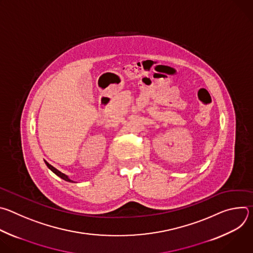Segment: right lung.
<instances>
[{
  "mask_svg": "<svg viewBox=\"0 0 253 253\" xmlns=\"http://www.w3.org/2000/svg\"><path fill=\"white\" fill-rule=\"evenodd\" d=\"M45 163H46V165L48 166V168H49V169H50L51 171H53V172H54V173H55V174H56L57 176H59L60 178L64 179V180H65V181H68V182H74V181H73V180H71V179H70V178H69V177H68V176H67L66 174L62 173L61 171H59L58 169H56L55 167H53L52 165H50V164H49V163H48L47 161H45Z\"/></svg>",
  "mask_w": 253,
  "mask_h": 253,
  "instance_id": "obj_1",
  "label": "right lung"
}]
</instances>
